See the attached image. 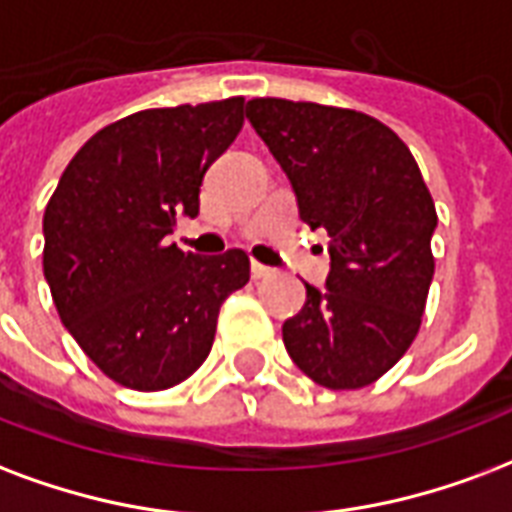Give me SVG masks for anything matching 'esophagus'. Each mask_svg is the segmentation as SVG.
<instances>
[{"mask_svg": "<svg viewBox=\"0 0 512 512\" xmlns=\"http://www.w3.org/2000/svg\"><path fill=\"white\" fill-rule=\"evenodd\" d=\"M252 276L255 279H268V276H273V268H268L263 263H252Z\"/></svg>", "mask_w": 512, "mask_h": 512, "instance_id": "obj_1", "label": "esophagus"}]
</instances>
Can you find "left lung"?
Here are the masks:
<instances>
[{"label":"left lung","instance_id":"obj_1","mask_svg":"<svg viewBox=\"0 0 512 512\" xmlns=\"http://www.w3.org/2000/svg\"><path fill=\"white\" fill-rule=\"evenodd\" d=\"M247 120L327 230V290L282 327L292 362L327 389H362L397 365L421 327L435 273V201L405 142L376 117L314 101L252 99Z\"/></svg>","mask_w":512,"mask_h":512}]
</instances>
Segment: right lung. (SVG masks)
I'll return each instance as SVG.
<instances>
[{
	"label": "right lung",
	"mask_w": 512,
	"mask_h": 512,
	"mask_svg": "<svg viewBox=\"0 0 512 512\" xmlns=\"http://www.w3.org/2000/svg\"><path fill=\"white\" fill-rule=\"evenodd\" d=\"M244 126V99L142 109L77 150L42 217V271L58 317L93 365L136 392L204 365L220 306L249 282L241 249L198 257L166 244L198 214L206 169Z\"/></svg>",
	"instance_id": "1"
}]
</instances>
